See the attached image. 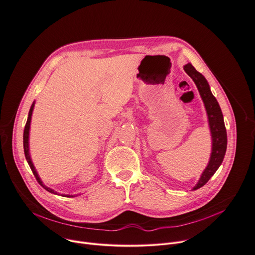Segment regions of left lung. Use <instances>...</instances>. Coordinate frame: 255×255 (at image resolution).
Instances as JSON below:
<instances>
[{
	"instance_id": "left-lung-1",
	"label": "left lung",
	"mask_w": 255,
	"mask_h": 255,
	"mask_svg": "<svg viewBox=\"0 0 255 255\" xmlns=\"http://www.w3.org/2000/svg\"><path fill=\"white\" fill-rule=\"evenodd\" d=\"M184 71L192 78L199 91L207 114L208 126H210L212 135V152L210 161H208L206 168L202 172L198 182L192 188V190H196L206 184V182L214 176L223 163L227 149V131L222 110L217 99L212 94L207 80L201 73L196 71V69L190 63L184 66Z\"/></svg>"
}]
</instances>
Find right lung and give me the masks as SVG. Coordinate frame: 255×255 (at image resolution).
<instances>
[{"mask_svg": "<svg viewBox=\"0 0 255 255\" xmlns=\"http://www.w3.org/2000/svg\"><path fill=\"white\" fill-rule=\"evenodd\" d=\"M34 105H35V102L32 103L31 107H30V110H29V113H28V118H27V122H26V125H25V128H24V133H23V147H24V154H25V157H26V160L27 163L33 173V175L35 176L37 182L41 185V186L51 193L53 194H57V195H61V196H64V197H74L75 195H70V194H60L59 192L55 191L54 189L45 186V185L43 184V182L41 181V179L39 178L38 174H37V171L35 170V167L32 163V159H31V156H30V153H29V131H30V123H31V116H32V112H33V109H34Z\"/></svg>", "mask_w": 255, "mask_h": 255, "instance_id": "add662e5", "label": "right lung"}]
</instances>
